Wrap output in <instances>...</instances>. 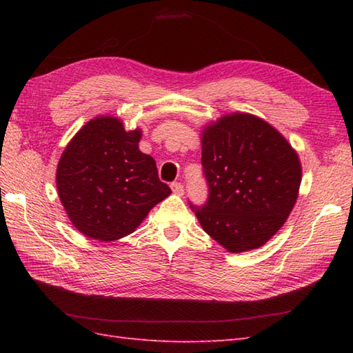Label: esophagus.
<instances>
[{
  "mask_svg": "<svg viewBox=\"0 0 353 353\" xmlns=\"http://www.w3.org/2000/svg\"><path fill=\"white\" fill-rule=\"evenodd\" d=\"M171 190L176 194V196H183V185L182 183H179V182L171 183Z\"/></svg>",
  "mask_w": 353,
  "mask_h": 353,
  "instance_id": "1",
  "label": "esophagus"
}]
</instances>
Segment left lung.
I'll list each match as a JSON object with an SVG mask.
<instances>
[{
    "label": "left lung",
    "mask_w": 353,
    "mask_h": 353,
    "mask_svg": "<svg viewBox=\"0 0 353 353\" xmlns=\"http://www.w3.org/2000/svg\"><path fill=\"white\" fill-rule=\"evenodd\" d=\"M200 139L209 197L192 212L228 252L259 249L296 205L302 182L297 152L272 124L245 112L206 124Z\"/></svg>",
    "instance_id": "left-lung-1"
}]
</instances>
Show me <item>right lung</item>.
<instances>
[{
    "label": "right lung",
    "mask_w": 353,
    "mask_h": 353,
    "mask_svg": "<svg viewBox=\"0 0 353 353\" xmlns=\"http://www.w3.org/2000/svg\"><path fill=\"white\" fill-rule=\"evenodd\" d=\"M141 129L127 132L119 118L88 121L57 163V194L72 226L97 241L130 235L171 190L156 162L142 153Z\"/></svg>",
    "instance_id": "right-lung-1"
}]
</instances>
